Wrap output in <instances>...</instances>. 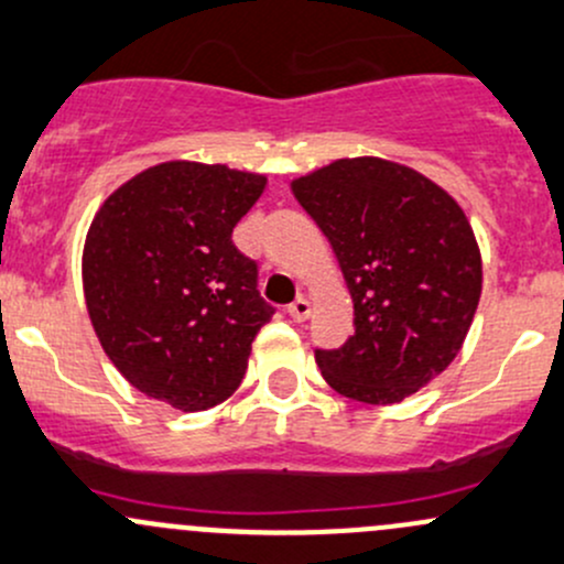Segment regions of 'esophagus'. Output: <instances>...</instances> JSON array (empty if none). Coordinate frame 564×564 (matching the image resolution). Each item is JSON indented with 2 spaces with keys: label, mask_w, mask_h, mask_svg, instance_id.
<instances>
[{
  "label": "esophagus",
  "mask_w": 564,
  "mask_h": 564,
  "mask_svg": "<svg viewBox=\"0 0 564 564\" xmlns=\"http://www.w3.org/2000/svg\"><path fill=\"white\" fill-rule=\"evenodd\" d=\"M289 316H292L294 322H305V318L311 316V302L305 297H297L292 305H289Z\"/></svg>",
  "instance_id": "obj_1"
}]
</instances>
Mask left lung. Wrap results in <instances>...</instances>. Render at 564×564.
I'll list each match as a JSON object with an SVG mask.
<instances>
[{
  "label": "left lung",
  "instance_id": "left-lung-1",
  "mask_svg": "<svg viewBox=\"0 0 564 564\" xmlns=\"http://www.w3.org/2000/svg\"><path fill=\"white\" fill-rule=\"evenodd\" d=\"M327 235L354 300V335L316 348L324 381L367 405H391L441 376L481 300V251L465 210L405 164L337 159L292 181Z\"/></svg>",
  "mask_w": 564,
  "mask_h": 564
}]
</instances>
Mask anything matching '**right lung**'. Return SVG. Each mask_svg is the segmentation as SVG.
<instances>
[{
    "label": "right lung",
    "instance_id": "add662e5",
    "mask_svg": "<svg viewBox=\"0 0 564 564\" xmlns=\"http://www.w3.org/2000/svg\"><path fill=\"white\" fill-rule=\"evenodd\" d=\"M267 177L227 164L164 162L105 199L83 246L88 318L142 394L207 411L240 387L270 322L257 262L232 242Z\"/></svg>",
    "mask_w": 564,
    "mask_h": 564
}]
</instances>
